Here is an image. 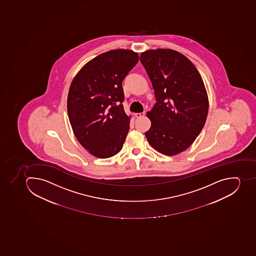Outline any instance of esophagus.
<instances>
[{
  "mask_svg": "<svg viewBox=\"0 0 256 256\" xmlns=\"http://www.w3.org/2000/svg\"><path fill=\"white\" fill-rule=\"evenodd\" d=\"M144 114H146L144 112H140V113H135L134 116H135V117H136V118H142V117L144 116Z\"/></svg>",
  "mask_w": 256,
  "mask_h": 256,
  "instance_id": "esophagus-1",
  "label": "esophagus"
}]
</instances>
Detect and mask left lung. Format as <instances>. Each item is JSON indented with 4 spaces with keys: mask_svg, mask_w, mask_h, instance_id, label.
<instances>
[{
    "mask_svg": "<svg viewBox=\"0 0 256 256\" xmlns=\"http://www.w3.org/2000/svg\"><path fill=\"white\" fill-rule=\"evenodd\" d=\"M140 60L156 101L147 112L151 127L146 138L160 154H178L192 144L206 122L208 100L203 80L185 56L172 49L148 50Z\"/></svg>",
    "mask_w": 256,
    "mask_h": 256,
    "instance_id": "left-lung-1",
    "label": "left lung"
}]
</instances>
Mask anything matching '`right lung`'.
Masks as SVG:
<instances>
[{"label": "right lung", "mask_w": 256, "mask_h": 256, "mask_svg": "<svg viewBox=\"0 0 256 256\" xmlns=\"http://www.w3.org/2000/svg\"><path fill=\"white\" fill-rule=\"evenodd\" d=\"M138 60V53L131 50L106 52L86 64L71 83L70 124L80 144L94 156L108 158L122 150L130 122L122 104V82Z\"/></svg>", "instance_id": "1"}]
</instances>
